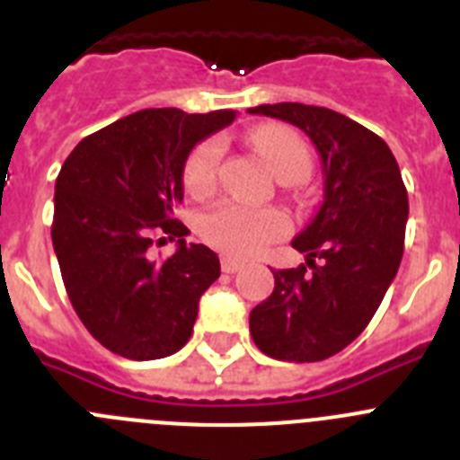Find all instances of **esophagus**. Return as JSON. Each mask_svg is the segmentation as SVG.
Masks as SVG:
<instances>
[{
    "label": "esophagus",
    "instance_id": "obj_1",
    "mask_svg": "<svg viewBox=\"0 0 460 460\" xmlns=\"http://www.w3.org/2000/svg\"><path fill=\"white\" fill-rule=\"evenodd\" d=\"M243 267L242 260H234L230 258V255H226V258H221V270L226 271V274H237L239 270Z\"/></svg>",
    "mask_w": 460,
    "mask_h": 460
}]
</instances>
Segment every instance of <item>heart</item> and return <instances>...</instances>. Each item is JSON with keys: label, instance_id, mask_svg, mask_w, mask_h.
<instances>
[{"label": "heart", "instance_id": "b5f03b06", "mask_svg": "<svg viewBox=\"0 0 460 460\" xmlns=\"http://www.w3.org/2000/svg\"><path fill=\"white\" fill-rule=\"evenodd\" d=\"M249 140L279 180H302L311 170V152L306 142L290 126L262 124L251 131ZM221 154L223 145L218 137L200 142L189 154L184 164V186L189 193L205 195L214 189ZM198 233L209 246L223 253L251 258L288 233V218L276 209H251L226 202L202 214Z\"/></svg>", "mask_w": 460, "mask_h": 460}]
</instances>
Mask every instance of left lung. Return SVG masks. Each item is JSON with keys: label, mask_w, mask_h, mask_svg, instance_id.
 <instances>
[{"label": "left lung", "mask_w": 460, "mask_h": 460, "mask_svg": "<svg viewBox=\"0 0 460 460\" xmlns=\"http://www.w3.org/2000/svg\"><path fill=\"white\" fill-rule=\"evenodd\" d=\"M251 115L302 128L323 164V205L292 239L306 265L271 270L274 292L251 311L267 357L323 361L367 329L403 258L408 190L387 142L329 108L274 103Z\"/></svg>", "instance_id": "1"}]
</instances>
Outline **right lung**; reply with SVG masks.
I'll return each mask as SVG.
<instances>
[{"label":"right lung","mask_w":460,"mask_h":460,"mask_svg":"<svg viewBox=\"0 0 460 460\" xmlns=\"http://www.w3.org/2000/svg\"><path fill=\"white\" fill-rule=\"evenodd\" d=\"M234 117V110H140L80 140L64 161L52 246L73 308L110 352L161 359L193 334L198 302L221 262L205 243H186L189 227L174 211L189 154ZM165 238H177L178 251L158 263L148 249Z\"/></svg>","instance_id":"1"}]
</instances>
